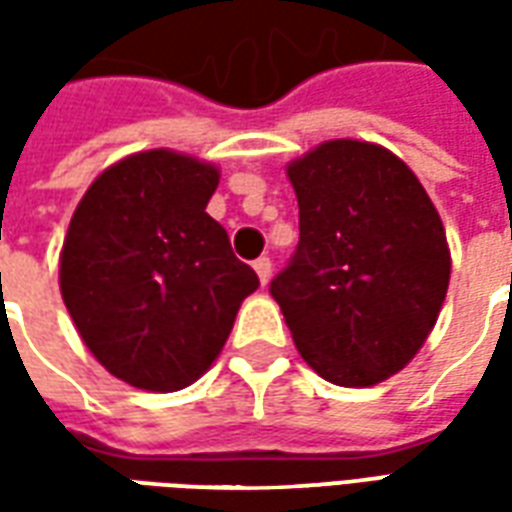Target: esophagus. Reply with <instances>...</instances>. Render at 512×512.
Segmentation results:
<instances>
[{
    "mask_svg": "<svg viewBox=\"0 0 512 512\" xmlns=\"http://www.w3.org/2000/svg\"><path fill=\"white\" fill-rule=\"evenodd\" d=\"M255 271H257V277H260V282L266 285L268 279H271V257H257L255 260Z\"/></svg>",
    "mask_w": 512,
    "mask_h": 512,
    "instance_id": "34e87169",
    "label": "esophagus"
}]
</instances>
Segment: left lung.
<instances>
[{
	"label": "left lung",
	"mask_w": 512,
	"mask_h": 512,
	"mask_svg": "<svg viewBox=\"0 0 512 512\" xmlns=\"http://www.w3.org/2000/svg\"><path fill=\"white\" fill-rule=\"evenodd\" d=\"M299 244L271 279L304 362L337 386L395 376L428 340L450 249L417 175L389 150L334 139L288 167Z\"/></svg>",
	"instance_id": "8db88e82"
}]
</instances>
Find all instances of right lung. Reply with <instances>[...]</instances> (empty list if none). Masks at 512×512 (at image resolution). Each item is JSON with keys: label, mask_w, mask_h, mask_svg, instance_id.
Listing matches in <instances>:
<instances>
[{"label": "right lung", "mask_w": 512, "mask_h": 512, "mask_svg": "<svg viewBox=\"0 0 512 512\" xmlns=\"http://www.w3.org/2000/svg\"><path fill=\"white\" fill-rule=\"evenodd\" d=\"M216 186L211 164L147 150L101 172L73 213L62 301L95 359L136 389L197 381L260 288L205 213Z\"/></svg>", "instance_id": "obj_1"}]
</instances>
